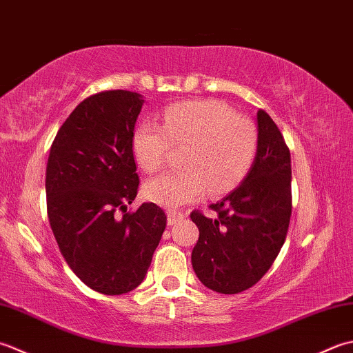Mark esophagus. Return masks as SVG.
Segmentation results:
<instances>
[{
    "label": "esophagus",
    "instance_id": "obj_1",
    "mask_svg": "<svg viewBox=\"0 0 353 353\" xmlns=\"http://www.w3.org/2000/svg\"><path fill=\"white\" fill-rule=\"evenodd\" d=\"M166 213H168V224L169 225H174V224H176L179 219L184 218V213L183 212L172 210V208H170V210H168Z\"/></svg>",
    "mask_w": 353,
    "mask_h": 353
}]
</instances>
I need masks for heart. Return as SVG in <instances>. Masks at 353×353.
<instances>
[{
    "label": "heart",
    "instance_id": "obj_1",
    "mask_svg": "<svg viewBox=\"0 0 353 353\" xmlns=\"http://www.w3.org/2000/svg\"><path fill=\"white\" fill-rule=\"evenodd\" d=\"M170 145L185 146L183 169L166 172L145 187L146 198L178 207L208 190L221 195L239 184L254 163L257 129L218 100H193L166 108L163 126L141 123L132 134V152L143 170H160Z\"/></svg>",
    "mask_w": 353,
    "mask_h": 353
}]
</instances>
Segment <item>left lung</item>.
I'll return each instance as SVG.
<instances>
[{
  "instance_id": "8db88e82",
  "label": "left lung",
  "mask_w": 353,
  "mask_h": 353,
  "mask_svg": "<svg viewBox=\"0 0 353 353\" xmlns=\"http://www.w3.org/2000/svg\"><path fill=\"white\" fill-rule=\"evenodd\" d=\"M291 154L277 125L257 111V152L253 166L233 192L212 204L216 218L190 213L199 228L192 251L195 274L210 290L237 294L261 280L290 227Z\"/></svg>"
}]
</instances>
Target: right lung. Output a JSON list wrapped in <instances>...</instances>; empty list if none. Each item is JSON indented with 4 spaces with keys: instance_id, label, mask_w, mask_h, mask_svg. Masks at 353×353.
<instances>
[{
    "instance_id": "right-lung-1",
    "label": "right lung",
    "mask_w": 353,
    "mask_h": 353,
    "mask_svg": "<svg viewBox=\"0 0 353 353\" xmlns=\"http://www.w3.org/2000/svg\"><path fill=\"white\" fill-rule=\"evenodd\" d=\"M139 92H97L79 103L50 149L47 212L61 253L91 290L120 296L145 279L166 228L154 203L128 212L139 190L132 152Z\"/></svg>"
}]
</instances>
